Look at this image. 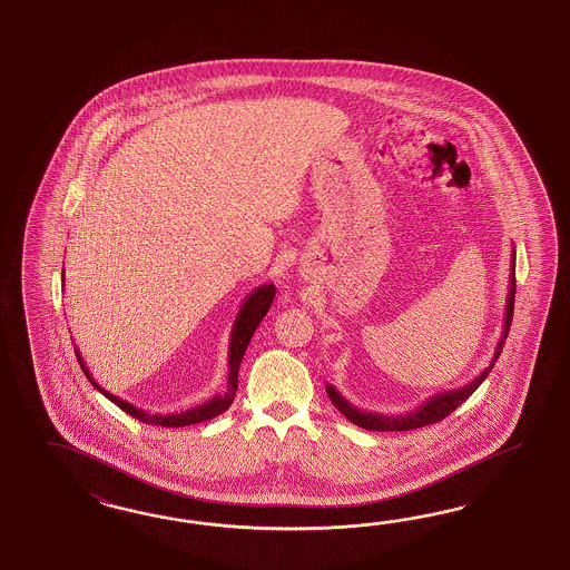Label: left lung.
<instances>
[{
  "instance_id": "8db88e82",
  "label": "left lung",
  "mask_w": 570,
  "mask_h": 570,
  "mask_svg": "<svg viewBox=\"0 0 570 570\" xmlns=\"http://www.w3.org/2000/svg\"><path fill=\"white\" fill-rule=\"evenodd\" d=\"M510 291H508V301H505V313H503V330H501V338L498 346H495V353H493V360L484 367L483 372L468 382L460 389H453V391H443V393H436L432 397L426 399L422 405L414 407L412 412H403L397 415L376 414V412H363L360 407H355L353 403H348L338 391L336 386L326 384V391H328V397L341 414L346 415L353 424L362 426L365 431H379V432H401V431H414V429H422V426H429L434 422H441L443 417H448L453 410H458L464 401H466L481 384L484 379L489 376V372L493 370V365L498 362V357L501 355V348L503 343L508 338V332L512 326V315H514V294H517V277H514V269H517V253H512V265H510Z\"/></svg>"
}]
</instances>
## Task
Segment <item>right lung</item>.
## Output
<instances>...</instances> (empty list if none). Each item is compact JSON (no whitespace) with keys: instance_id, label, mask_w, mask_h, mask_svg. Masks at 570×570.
<instances>
[{"instance_id":"obj_1","label":"right lung","mask_w":570,"mask_h":570,"mask_svg":"<svg viewBox=\"0 0 570 570\" xmlns=\"http://www.w3.org/2000/svg\"><path fill=\"white\" fill-rule=\"evenodd\" d=\"M62 282H65V269H62ZM274 296H276V286L274 284H263L257 286L253 293L248 294L242 303L240 311L236 315V322L232 326V334H229V345H227V389L225 393H217L213 397L190 407L186 412H173V414H153V412H146L141 407H136L134 403L125 401V399L117 397L112 393H108L106 389H102L94 376L89 374V367H87L83 357L79 355V348H75L77 353V362L81 365L83 374L87 380L94 384V389H98L102 393L104 397L108 401H112L117 407H121L125 414L134 415L139 422L144 424H155V426H167V429H179V426H190V424H198V422H207L215 415L224 414L225 410L232 405V401L236 397V391H238V372H240L242 357L246 353V346L250 343L255 330L259 328L261 320L265 317V313L272 307L274 303Z\"/></svg>"}]
</instances>
